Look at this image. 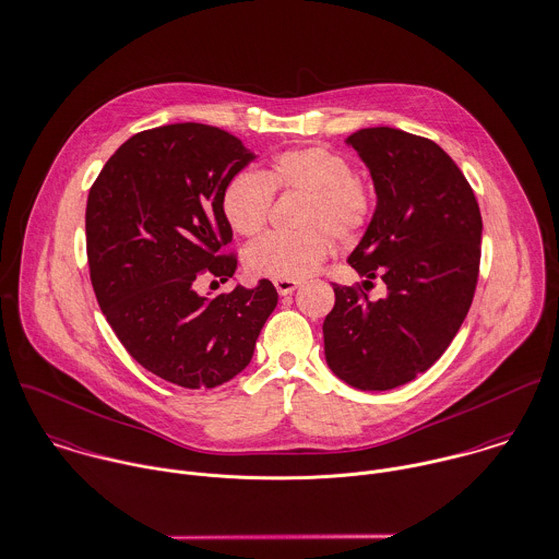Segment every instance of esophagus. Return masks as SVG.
Returning a JSON list of instances; mask_svg holds the SVG:
<instances>
[{"label": "esophagus", "instance_id": "obj_1", "mask_svg": "<svg viewBox=\"0 0 559 559\" xmlns=\"http://www.w3.org/2000/svg\"><path fill=\"white\" fill-rule=\"evenodd\" d=\"M298 285H300V281H287V278L274 281V287H276V292H278L281 296H287V294H292V292H294Z\"/></svg>", "mask_w": 559, "mask_h": 559}]
</instances>
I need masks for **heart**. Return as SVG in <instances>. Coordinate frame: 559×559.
I'll return each instance as SVG.
<instances>
[{"instance_id": "b5f03b06", "label": "heart", "mask_w": 559, "mask_h": 559, "mask_svg": "<svg viewBox=\"0 0 559 559\" xmlns=\"http://www.w3.org/2000/svg\"><path fill=\"white\" fill-rule=\"evenodd\" d=\"M274 191L305 193L298 233H270L246 250V267L259 278L298 281L318 270L337 241L355 239L372 217V191L353 174V163L326 147L302 145L276 154L263 174L241 171L222 193L228 226L241 237L259 235Z\"/></svg>"}]
</instances>
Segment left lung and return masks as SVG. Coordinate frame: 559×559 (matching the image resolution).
<instances>
[{
	"label": "left lung",
	"mask_w": 559,
	"mask_h": 559,
	"mask_svg": "<svg viewBox=\"0 0 559 559\" xmlns=\"http://www.w3.org/2000/svg\"><path fill=\"white\" fill-rule=\"evenodd\" d=\"M346 143L370 169L377 209L348 263L364 287L381 278L388 296L333 285L324 357L335 377L385 392L427 372L457 335L479 276L481 213L455 160L433 141L379 126Z\"/></svg>",
	"instance_id": "8db88e82"
}]
</instances>
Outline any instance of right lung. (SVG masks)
Masks as SVG:
<instances>
[{
    "label": "right lung",
    "instance_id": "right-lung-1",
    "mask_svg": "<svg viewBox=\"0 0 559 559\" xmlns=\"http://www.w3.org/2000/svg\"><path fill=\"white\" fill-rule=\"evenodd\" d=\"M237 136L204 123H171L130 136L86 200V257L106 322L152 374L189 390L217 388L252 359L278 302L267 278L230 294H198L200 276L226 283L233 228L226 185L254 160Z\"/></svg>",
    "mask_w": 559,
    "mask_h": 559
}]
</instances>
